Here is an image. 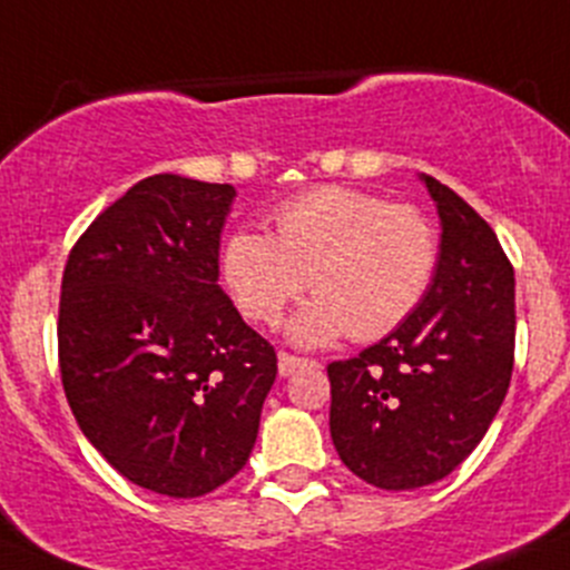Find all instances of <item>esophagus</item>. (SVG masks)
I'll return each instance as SVG.
<instances>
[{"label": "esophagus", "mask_w": 570, "mask_h": 570, "mask_svg": "<svg viewBox=\"0 0 570 570\" xmlns=\"http://www.w3.org/2000/svg\"><path fill=\"white\" fill-rule=\"evenodd\" d=\"M306 358L292 356V353H278V373L284 375V379H289L297 367H306Z\"/></svg>", "instance_id": "obj_1"}]
</instances>
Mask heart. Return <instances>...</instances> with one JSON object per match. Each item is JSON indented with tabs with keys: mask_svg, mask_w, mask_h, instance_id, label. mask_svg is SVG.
<instances>
[{
	"mask_svg": "<svg viewBox=\"0 0 570 570\" xmlns=\"http://www.w3.org/2000/svg\"><path fill=\"white\" fill-rule=\"evenodd\" d=\"M438 258V230L423 212L323 186L275 212V236L236 228L219 267L236 306L256 323H275L312 284L317 295L286 323V334L314 347L345 334L373 342L401 328L432 286Z\"/></svg>",
	"mask_w": 570,
	"mask_h": 570,
	"instance_id": "heart-1",
	"label": "heart"
}]
</instances>
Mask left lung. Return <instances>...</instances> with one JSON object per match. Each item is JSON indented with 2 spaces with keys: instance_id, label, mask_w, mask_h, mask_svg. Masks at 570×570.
Returning <instances> with one entry per match:
<instances>
[{
  "instance_id": "1",
  "label": "left lung",
  "mask_w": 570,
  "mask_h": 570,
  "mask_svg": "<svg viewBox=\"0 0 570 570\" xmlns=\"http://www.w3.org/2000/svg\"><path fill=\"white\" fill-rule=\"evenodd\" d=\"M440 214V258L417 312L356 358L328 364L331 440L367 484L449 476L504 403L515 356V273L488 223L420 175Z\"/></svg>"
}]
</instances>
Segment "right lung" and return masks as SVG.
Instances as JSON below:
<instances>
[{"mask_svg": "<svg viewBox=\"0 0 570 570\" xmlns=\"http://www.w3.org/2000/svg\"><path fill=\"white\" fill-rule=\"evenodd\" d=\"M230 184L153 175L105 208L71 247L58 358L88 443L127 482L197 499L245 468L273 345L219 281Z\"/></svg>", "mask_w": 570, "mask_h": 570, "instance_id": "add662e5", "label": "right lung"}]
</instances>
